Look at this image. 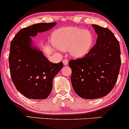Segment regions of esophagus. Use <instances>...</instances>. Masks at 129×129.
<instances>
[{
	"label": "esophagus",
	"mask_w": 129,
	"mask_h": 129,
	"mask_svg": "<svg viewBox=\"0 0 129 129\" xmlns=\"http://www.w3.org/2000/svg\"><path fill=\"white\" fill-rule=\"evenodd\" d=\"M63 63L65 66H67V65H68V63H69V61H68V60L67 59H64L63 60Z\"/></svg>",
	"instance_id": "obj_1"
}]
</instances>
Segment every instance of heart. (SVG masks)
I'll return each instance as SVG.
<instances>
[{
	"label": "heart",
	"instance_id": "1",
	"mask_svg": "<svg viewBox=\"0 0 129 129\" xmlns=\"http://www.w3.org/2000/svg\"><path fill=\"white\" fill-rule=\"evenodd\" d=\"M53 40L59 49L70 50L74 57H81L89 51L92 45L93 36L87 29L69 26L60 28L54 31Z\"/></svg>",
	"mask_w": 129,
	"mask_h": 129
}]
</instances>
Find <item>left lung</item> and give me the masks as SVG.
Masks as SVG:
<instances>
[{
	"label": "left lung",
	"instance_id": "left-lung-1",
	"mask_svg": "<svg viewBox=\"0 0 129 129\" xmlns=\"http://www.w3.org/2000/svg\"><path fill=\"white\" fill-rule=\"evenodd\" d=\"M92 26L98 35L96 44L84 57L69 62L74 91L87 100L100 98L112 91L121 63L119 43L113 33L107 28Z\"/></svg>",
	"mask_w": 129,
	"mask_h": 129
}]
</instances>
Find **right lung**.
Segmentation results:
<instances>
[{"label":"right lung","instance_id":"right-lung-1","mask_svg":"<svg viewBox=\"0 0 129 129\" xmlns=\"http://www.w3.org/2000/svg\"><path fill=\"white\" fill-rule=\"evenodd\" d=\"M56 24L40 23L20 29L10 44L9 66L13 84L24 96L46 99L51 92L53 79L63 67L62 62L49 61L42 51L31 48L30 37L51 29Z\"/></svg>","mask_w":129,"mask_h":129}]
</instances>
